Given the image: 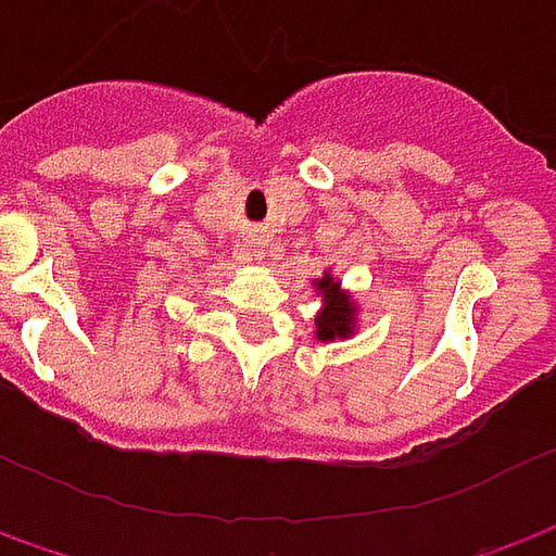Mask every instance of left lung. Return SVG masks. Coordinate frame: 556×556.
<instances>
[{"label": "left lung", "mask_w": 556, "mask_h": 556, "mask_svg": "<svg viewBox=\"0 0 556 556\" xmlns=\"http://www.w3.org/2000/svg\"><path fill=\"white\" fill-rule=\"evenodd\" d=\"M318 289L325 294V309L318 313V340H333V337H345L352 333V316L355 306L349 301V294L340 291V282H333L331 277L318 279Z\"/></svg>", "instance_id": "8db88e82"}]
</instances>
